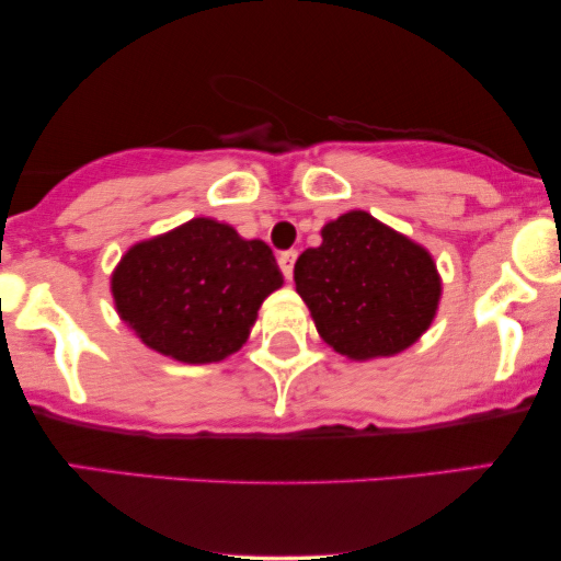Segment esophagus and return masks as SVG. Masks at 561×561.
I'll list each match as a JSON object with an SVG mask.
<instances>
[{
	"label": "esophagus",
	"instance_id": "obj_1",
	"mask_svg": "<svg viewBox=\"0 0 561 561\" xmlns=\"http://www.w3.org/2000/svg\"><path fill=\"white\" fill-rule=\"evenodd\" d=\"M295 261H298V250H285V253H279V268L282 274H285V279H293Z\"/></svg>",
	"mask_w": 561,
	"mask_h": 561
}]
</instances>
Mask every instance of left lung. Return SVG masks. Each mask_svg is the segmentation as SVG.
Returning a JSON list of instances; mask_svg holds the SVG:
<instances>
[{"mask_svg": "<svg viewBox=\"0 0 561 561\" xmlns=\"http://www.w3.org/2000/svg\"><path fill=\"white\" fill-rule=\"evenodd\" d=\"M295 289L321 337L351 358L401 353L427 330L440 300L435 263L420 244L351 210L295 261Z\"/></svg>", "mask_w": 561, "mask_h": 561, "instance_id": "8db88e82", "label": "left lung"}]
</instances>
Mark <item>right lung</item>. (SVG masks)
I'll use <instances>...</instances> for the list:
<instances>
[{"mask_svg": "<svg viewBox=\"0 0 561 561\" xmlns=\"http://www.w3.org/2000/svg\"><path fill=\"white\" fill-rule=\"evenodd\" d=\"M276 287L282 272L272 248L210 218L134 244L113 274L121 319L141 343L184 364L234 353Z\"/></svg>", "mask_w": 561, "mask_h": 561, "instance_id": "right-lung-1", "label": "right lung"}]
</instances>
